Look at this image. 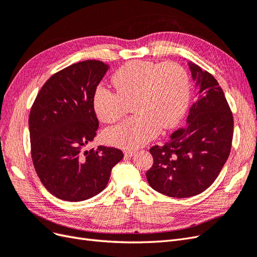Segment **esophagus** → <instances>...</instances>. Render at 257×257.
I'll list each match as a JSON object with an SVG mask.
<instances>
[{"label":"esophagus","mask_w":257,"mask_h":257,"mask_svg":"<svg viewBox=\"0 0 257 257\" xmlns=\"http://www.w3.org/2000/svg\"><path fill=\"white\" fill-rule=\"evenodd\" d=\"M135 153H136V150H132V149L124 150V155H125V157H128V158L133 157V155H134Z\"/></svg>","instance_id":"esophagus-1"}]
</instances>
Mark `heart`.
Listing matches in <instances>:
<instances>
[{"label":"heart","instance_id":"b5f03b06","mask_svg":"<svg viewBox=\"0 0 257 257\" xmlns=\"http://www.w3.org/2000/svg\"><path fill=\"white\" fill-rule=\"evenodd\" d=\"M115 93L98 87L93 94L97 118L106 123L119 120L124 113L123 100L132 97L136 114L106 132L111 145L137 148L150 142L162 128H172L183 116L190 98L189 78L174 62L155 64L149 61H130L112 74Z\"/></svg>","mask_w":257,"mask_h":257}]
</instances>
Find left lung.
I'll list each match as a JSON object with an SVG mask.
<instances>
[{"label":"left lung","instance_id":"1","mask_svg":"<svg viewBox=\"0 0 257 257\" xmlns=\"http://www.w3.org/2000/svg\"><path fill=\"white\" fill-rule=\"evenodd\" d=\"M197 99L185 126L164 146L150 149L153 165L147 172L150 186L177 198L195 196L219 176L230 153L234 119L224 92L214 77L188 62Z\"/></svg>","mask_w":257,"mask_h":257}]
</instances>
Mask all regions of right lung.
I'll return each instance as SVG.
<instances>
[{
	"label": "right lung",
	"mask_w": 257,
	"mask_h": 257,
	"mask_svg": "<svg viewBox=\"0 0 257 257\" xmlns=\"http://www.w3.org/2000/svg\"><path fill=\"white\" fill-rule=\"evenodd\" d=\"M107 71L108 64L95 60L69 65L46 81L31 108L34 168L45 188L60 199L82 201L97 195L123 159L115 148L87 149L98 128L93 94Z\"/></svg>",
	"instance_id": "1"
}]
</instances>
